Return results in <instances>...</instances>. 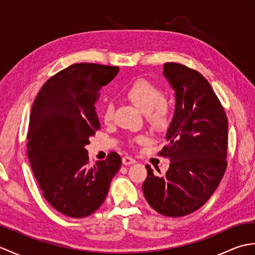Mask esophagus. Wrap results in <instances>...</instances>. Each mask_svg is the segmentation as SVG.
<instances>
[{
  "instance_id": "obj_1",
  "label": "esophagus",
  "mask_w": 255,
  "mask_h": 255,
  "mask_svg": "<svg viewBox=\"0 0 255 255\" xmlns=\"http://www.w3.org/2000/svg\"><path fill=\"white\" fill-rule=\"evenodd\" d=\"M133 163H136V160H134L133 158H131V156L125 155L124 158H123V164L130 165V164H133Z\"/></svg>"
}]
</instances>
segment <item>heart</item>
<instances>
[{"mask_svg": "<svg viewBox=\"0 0 255 255\" xmlns=\"http://www.w3.org/2000/svg\"><path fill=\"white\" fill-rule=\"evenodd\" d=\"M126 96L134 105L147 114L150 123L155 126H162L169 121L171 116V104L163 96L162 91L148 80L139 79L126 90ZM114 106L111 102L105 103L102 110V118L105 124H110L113 119ZM144 137H138L134 141H142Z\"/></svg>", "mask_w": 255, "mask_h": 255, "instance_id": "obj_1", "label": "heart"}]
</instances>
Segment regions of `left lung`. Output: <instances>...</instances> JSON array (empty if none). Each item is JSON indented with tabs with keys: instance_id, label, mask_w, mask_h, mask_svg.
<instances>
[{
	"instance_id": "1",
	"label": "left lung",
	"mask_w": 255,
	"mask_h": 255,
	"mask_svg": "<svg viewBox=\"0 0 255 255\" xmlns=\"http://www.w3.org/2000/svg\"><path fill=\"white\" fill-rule=\"evenodd\" d=\"M163 73L175 91L176 103L166 133L169 143L159 155L171 163L164 175H154L150 165L145 166L142 191L159 214L182 217L202 207L225 174L228 119L208 81L196 70L166 62Z\"/></svg>"
}]
</instances>
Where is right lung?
I'll list each match as a JSON object with an SVG mask.
<instances>
[{"mask_svg": "<svg viewBox=\"0 0 255 255\" xmlns=\"http://www.w3.org/2000/svg\"><path fill=\"white\" fill-rule=\"evenodd\" d=\"M118 67L75 63L46 81L32 104L27 155L45 199L71 218L93 214L104 202L122 158L111 152L90 164L89 138L101 129L95 110L103 86Z\"/></svg>", "mask_w": 255, "mask_h": 255, "instance_id": "right-lung-1", "label": "right lung"}]
</instances>
